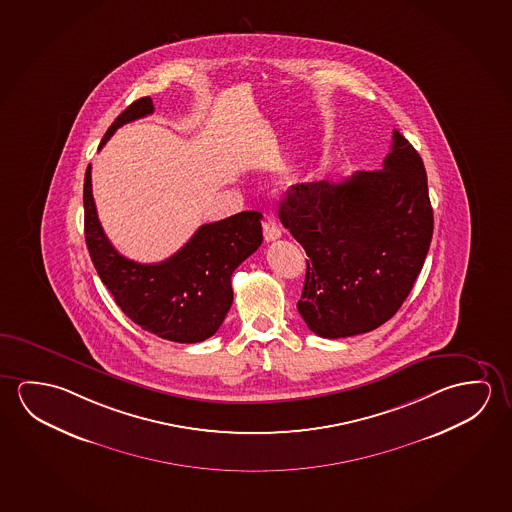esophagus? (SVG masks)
Returning <instances> with one entry per match:
<instances>
[{
  "label": "esophagus",
  "mask_w": 512,
  "mask_h": 512,
  "mask_svg": "<svg viewBox=\"0 0 512 512\" xmlns=\"http://www.w3.org/2000/svg\"><path fill=\"white\" fill-rule=\"evenodd\" d=\"M281 236V229L277 228L276 222L274 220L267 219L263 222V238H265V242H274Z\"/></svg>",
  "instance_id": "obj_1"
}]
</instances>
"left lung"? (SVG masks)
Wrapping results in <instances>:
<instances>
[{
  "mask_svg": "<svg viewBox=\"0 0 512 512\" xmlns=\"http://www.w3.org/2000/svg\"><path fill=\"white\" fill-rule=\"evenodd\" d=\"M279 219L308 254L297 309L309 329L331 340L374 331L406 301L429 252L422 156L395 130L381 171L292 187Z\"/></svg>",
  "mask_w": 512,
  "mask_h": 512,
  "instance_id": "obj_1",
  "label": "left lung"
}]
</instances>
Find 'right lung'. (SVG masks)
I'll list each match as a JSON object with an SVG mask.
<instances>
[{
    "instance_id": "obj_1",
    "label": "right lung",
    "mask_w": 512,
    "mask_h": 512,
    "mask_svg": "<svg viewBox=\"0 0 512 512\" xmlns=\"http://www.w3.org/2000/svg\"><path fill=\"white\" fill-rule=\"evenodd\" d=\"M153 99L140 98L108 128L99 149L126 122L153 114ZM85 172V242L101 281L126 317L163 340L199 343L219 331L233 304L231 276L263 242L260 211H240L204 224L171 258L144 265L115 251L101 228Z\"/></svg>"
}]
</instances>
